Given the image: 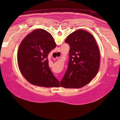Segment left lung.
<instances>
[{"mask_svg":"<svg viewBox=\"0 0 120 120\" xmlns=\"http://www.w3.org/2000/svg\"><path fill=\"white\" fill-rule=\"evenodd\" d=\"M65 42L70 45V58L60 86L65 88H82L91 81L99 71V48L93 35L82 30L68 35Z\"/></svg>","mask_w":120,"mask_h":120,"instance_id":"obj_1","label":"left lung"}]
</instances>
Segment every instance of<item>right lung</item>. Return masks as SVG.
<instances>
[{"instance_id":"right-lung-1","label":"right lung","mask_w":120,"mask_h":120,"mask_svg":"<svg viewBox=\"0 0 120 120\" xmlns=\"http://www.w3.org/2000/svg\"><path fill=\"white\" fill-rule=\"evenodd\" d=\"M56 47L52 35L41 28L32 31L21 41L17 53L18 65L28 82L47 88L60 86L59 81L49 68L48 59Z\"/></svg>"}]
</instances>
